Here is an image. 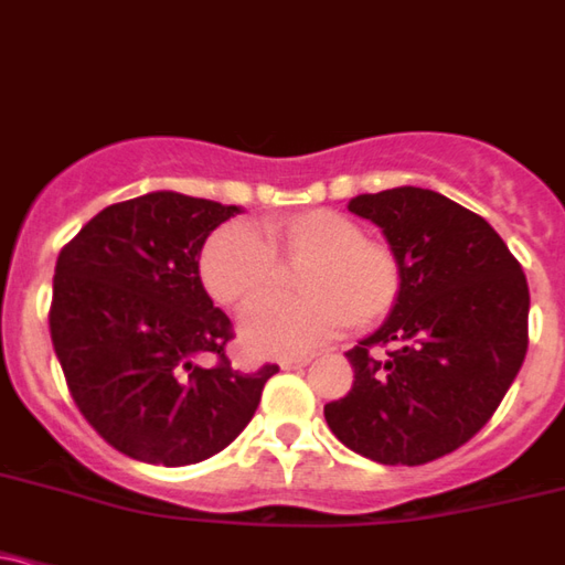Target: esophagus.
Listing matches in <instances>:
<instances>
[{"label": "esophagus", "mask_w": 565, "mask_h": 565, "mask_svg": "<svg viewBox=\"0 0 565 565\" xmlns=\"http://www.w3.org/2000/svg\"><path fill=\"white\" fill-rule=\"evenodd\" d=\"M311 360H313V358H308V354H306V358H289V360H281V362H278V365H281L284 371H298V367H306L308 362H311Z\"/></svg>", "instance_id": "34e87169"}]
</instances>
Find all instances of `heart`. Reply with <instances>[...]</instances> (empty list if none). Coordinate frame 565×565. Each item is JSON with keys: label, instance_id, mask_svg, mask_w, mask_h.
<instances>
[{"label": "heart", "instance_id": "b5f03b06", "mask_svg": "<svg viewBox=\"0 0 565 565\" xmlns=\"http://www.w3.org/2000/svg\"><path fill=\"white\" fill-rule=\"evenodd\" d=\"M278 267H302L298 300H265L237 324L246 352L298 358L349 324H373L401 298V259L362 237L352 216L330 207L273 216L257 233L227 224L205 241L200 278L224 308L243 311L276 284Z\"/></svg>", "mask_w": 565, "mask_h": 565}]
</instances>
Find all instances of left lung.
Returning a JSON list of instances; mask_svg holds the SVG:
<instances>
[{
	"instance_id": "1",
	"label": "left lung",
	"mask_w": 565,
	"mask_h": 565,
	"mask_svg": "<svg viewBox=\"0 0 565 565\" xmlns=\"http://www.w3.org/2000/svg\"><path fill=\"white\" fill-rule=\"evenodd\" d=\"M349 211L387 237L403 287L382 328L347 352L354 384L324 419L367 460L423 466L482 430L520 373L525 273L482 216L430 189L360 194ZM373 345L393 352L379 361Z\"/></svg>"
}]
</instances>
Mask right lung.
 Listing matches in <instances>:
<instances>
[{
	"label": "right lung",
	"mask_w": 565,
	"mask_h": 565,
	"mask_svg": "<svg viewBox=\"0 0 565 565\" xmlns=\"http://www.w3.org/2000/svg\"><path fill=\"white\" fill-rule=\"evenodd\" d=\"M237 213L148 192L99 211L58 254L53 349L83 417L132 460L175 468L222 452L278 373L230 365V319L200 278L207 235ZM203 353H216L217 365L200 366Z\"/></svg>",
	"instance_id": "1"
}]
</instances>
